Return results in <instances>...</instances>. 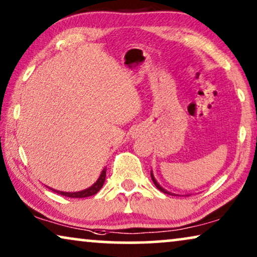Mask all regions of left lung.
<instances>
[{"label":"left lung","instance_id":"left-lung-1","mask_svg":"<svg viewBox=\"0 0 257 257\" xmlns=\"http://www.w3.org/2000/svg\"><path fill=\"white\" fill-rule=\"evenodd\" d=\"M151 178H152V181H153V184L154 185H156V187L158 188V189H159V191H161V192H164L165 193V194H171V195H173V193H170V192H167L166 191V189H164L163 187H161V186L159 185V184H158V182H157V180H156V178H154V175H153V173H152V172H151ZM175 195V194H174Z\"/></svg>","mask_w":257,"mask_h":257}]
</instances>
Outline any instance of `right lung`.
<instances>
[{"label":"right lung","instance_id":"obj_1","mask_svg":"<svg viewBox=\"0 0 257 257\" xmlns=\"http://www.w3.org/2000/svg\"><path fill=\"white\" fill-rule=\"evenodd\" d=\"M105 177H106V168H104V170L101 171L100 177L98 178V180L94 182V184L91 186V187L84 189V191H80V192H72V193H70V192L56 191V189H52V188H49V189H51V191H54L55 193H57V194H61L63 196H68V198H87V196L94 195V194H96V193L99 192V189L103 187V185H104Z\"/></svg>","mask_w":257,"mask_h":257}]
</instances>
